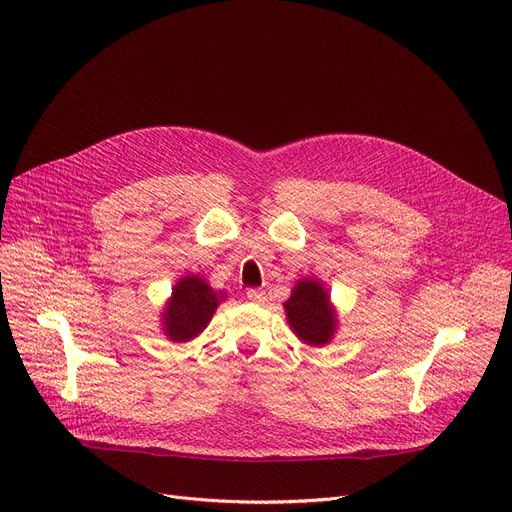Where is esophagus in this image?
<instances>
[{"label": "esophagus", "mask_w": 512, "mask_h": 512, "mask_svg": "<svg viewBox=\"0 0 512 512\" xmlns=\"http://www.w3.org/2000/svg\"><path fill=\"white\" fill-rule=\"evenodd\" d=\"M247 299H249L251 303L261 305V303L265 301V292L259 290V288H251V290H247Z\"/></svg>", "instance_id": "esophagus-1"}]
</instances>
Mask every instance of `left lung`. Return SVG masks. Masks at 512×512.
Masks as SVG:
<instances>
[{
  "mask_svg": "<svg viewBox=\"0 0 512 512\" xmlns=\"http://www.w3.org/2000/svg\"><path fill=\"white\" fill-rule=\"evenodd\" d=\"M288 324L305 344L324 346L336 332V311L328 290L313 278L301 280L284 303Z\"/></svg>",
  "mask_w": 512,
  "mask_h": 512,
  "instance_id": "8db88e82",
  "label": "left lung"
}]
</instances>
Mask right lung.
I'll list each match as a JSON object with an SVG mask.
<instances>
[{
  "mask_svg": "<svg viewBox=\"0 0 512 512\" xmlns=\"http://www.w3.org/2000/svg\"><path fill=\"white\" fill-rule=\"evenodd\" d=\"M226 294L215 292L201 276H184L172 288V297L161 313L164 334L172 342H188L199 336L211 321Z\"/></svg>",
  "mask_w": 512,
  "mask_h": 512,
  "instance_id": "add662e5",
  "label": "right lung"
}]
</instances>
